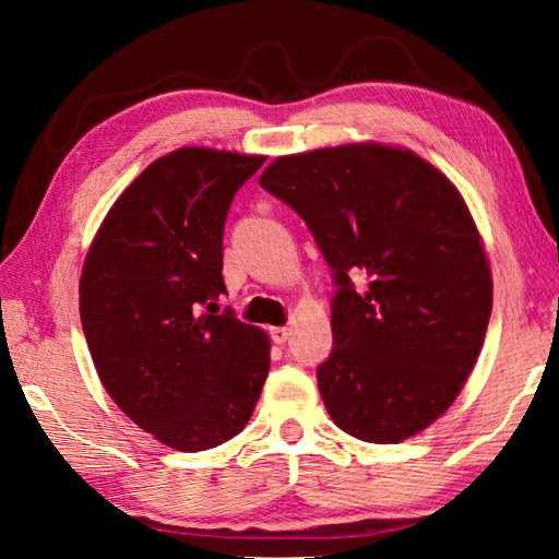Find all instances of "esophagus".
<instances>
[{
  "mask_svg": "<svg viewBox=\"0 0 559 559\" xmlns=\"http://www.w3.org/2000/svg\"><path fill=\"white\" fill-rule=\"evenodd\" d=\"M271 337H273V343L283 345L290 337V328H271Z\"/></svg>",
  "mask_w": 559,
  "mask_h": 559,
  "instance_id": "34e87169",
  "label": "esophagus"
}]
</instances>
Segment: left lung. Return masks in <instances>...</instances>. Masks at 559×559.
Masks as SVG:
<instances>
[{
    "label": "left lung",
    "mask_w": 559,
    "mask_h": 559,
    "mask_svg": "<svg viewBox=\"0 0 559 559\" xmlns=\"http://www.w3.org/2000/svg\"><path fill=\"white\" fill-rule=\"evenodd\" d=\"M259 185L306 222L333 269V349L318 365L328 414L372 443L427 429L468 380L493 308L459 189L409 150L384 145L278 157Z\"/></svg>",
    "instance_id": "1"
}]
</instances>
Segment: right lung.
I'll use <instances>...</instances> for the list:
<instances>
[{
    "label": "right lung",
    "instance_id": "add662e5",
    "mask_svg": "<svg viewBox=\"0 0 559 559\" xmlns=\"http://www.w3.org/2000/svg\"><path fill=\"white\" fill-rule=\"evenodd\" d=\"M259 155L182 147L112 204L81 276V325L108 394L140 429L204 451L251 419L269 337L214 300L226 293L224 224Z\"/></svg>",
    "mask_w": 559,
    "mask_h": 559
}]
</instances>
